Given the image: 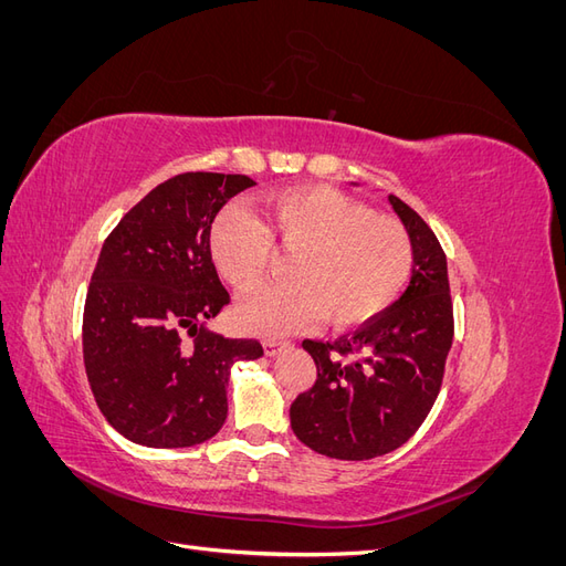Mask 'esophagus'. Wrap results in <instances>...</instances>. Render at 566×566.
<instances>
[{"label":"esophagus","instance_id":"obj_1","mask_svg":"<svg viewBox=\"0 0 566 566\" xmlns=\"http://www.w3.org/2000/svg\"><path fill=\"white\" fill-rule=\"evenodd\" d=\"M287 347L285 339H264V352L266 356H276L281 349Z\"/></svg>","mask_w":566,"mask_h":566}]
</instances>
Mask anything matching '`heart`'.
<instances>
[{
	"label": "heart",
	"mask_w": 566,
	"mask_h": 566,
	"mask_svg": "<svg viewBox=\"0 0 566 566\" xmlns=\"http://www.w3.org/2000/svg\"><path fill=\"white\" fill-rule=\"evenodd\" d=\"M276 248L293 252L290 281L256 290L235 310L241 328L269 337L318 318L335 328L366 323L399 297L413 269V243L397 219L328 186L269 193L262 219L233 202L212 221V262L238 293L264 281Z\"/></svg>",
	"instance_id": "b5f03b06"
}]
</instances>
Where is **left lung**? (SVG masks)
<instances>
[{"mask_svg": "<svg viewBox=\"0 0 566 566\" xmlns=\"http://www.w3.org/2000/svg\"><path fill=\"white\" fill-rule=\"evenodd\" d=\"M413 243V276L389 310L354 335L304 339L316 382L290 406V424L312 451L370 460L399 449L430 413L453 342L447 254L424 219L389 196Z\"/></svg>", "mask_w": 566, "mask_h": 566, "instance_id": "8db88e82", "label": "left lung"}]
</instances>
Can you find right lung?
<instances>
[{
    "label": "right lung",
    "instance_id": "right-lung-1",
    "mask_svg": "<svg viewBox=\"0 0 566 566\" xmlns=\"http://www.w3.org/2000/svg\"><path fill=\"white\" fill-rule=\"evenodd\" d=\"M245 175L186 172L134 205L101 248L82 318V354L96 406L125 439L184 449L227 420L235 361L256 339L205 328L231 302L210 254V229Z\"/></svg>",
    "mask_w": 566,
    "mask_h": 566
}]
</instances>
